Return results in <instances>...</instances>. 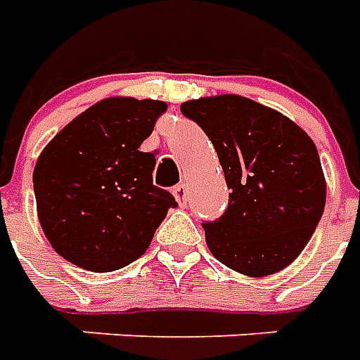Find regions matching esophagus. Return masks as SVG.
Masks as SVG:
<instances>
[{"label":"esophagus","mask_w":360,"mask_h":360,"mask_svg":"<svg viewBox=\"0 0 360 360\" xmlns=\"http://www.w3.org/2000/svg\"><path fill=\"white\" fill-rule=\"evenodd\" d=\"M173 196H175V200L179 202V206H185V204H187V185H185V183H179L177 187H173Z\"/></svg>","instance_id":"34e87169"}]
</instances>
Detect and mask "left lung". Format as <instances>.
<instances>
[{
	"mask_svg": "<svg viewBox=\"0 0 360 360\" xmlns=\"http://www.w3.org/2000/svg\"><path fill=\"white\" fill-rule=\"evenodd\" d=\"M181 113L208 134L231 188L224 216L202 224L210 252L250 278L283 270L324 212L326 179L312 139L279 111L237 94L191 100Z\"/></svg>",
	"mask_w": 360,
	"mask_h": 360,
	"instance_id": "1",
	"label": "left lung"
}]
</instances>
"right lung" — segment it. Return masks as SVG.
Here are the masks:
<instances>
[{"instance_id":"1","label":"right lung","mask_w":360,"mask_h":360,"mask_svg":"<svg viewBox=\"0 0 360 360\" xmlns=\"http://www.w3.org/2000/svg\"><path fill=\"white\" fill-rule=\"evenodd\" d=\"M167 103L105 98L42 150L32 175L38 219L59 257L89 271H113L148 249L177 206L152 183L156 156L141 152Z\"/></svg>"}]
</instances>
